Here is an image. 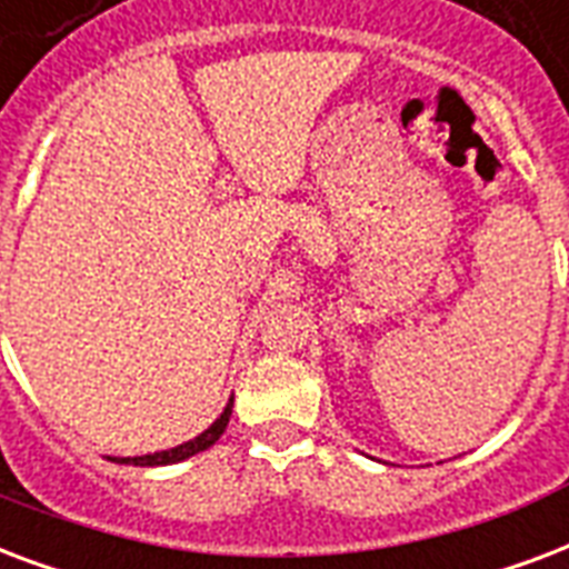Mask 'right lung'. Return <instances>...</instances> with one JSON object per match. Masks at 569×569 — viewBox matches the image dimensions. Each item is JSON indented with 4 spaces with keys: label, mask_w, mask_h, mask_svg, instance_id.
<instances>
[{
    "label": "right lung",
    "mask_w": 569,
    "mask_h": 569,
    "mask_svg": "<svg viewBox=\"0 0 569 569\" xmlns=\"http://www.w3.org/2000/svg\"><path fill=\"white\" fill-rule=\"evenodd\" d=\"M229 415H232V400L227 402L223 415H220V418H217L214 423H211V427H208L202 436H197L193 441H184V445H179V448H172V450L149 453V457H116V462H124V466H169V462H181V459L193 457V453H199V450L211 448V445L223 436V429H227L229 423Z\"/></svg>",
    "instance_id": "obj_1"
}]
</instances>
